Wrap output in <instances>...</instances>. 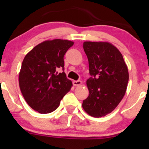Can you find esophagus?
Wrapping results in <instances>:
<instances>
[{
	"mask_svg": "<svg viewBox=\"0 0 149 149\" xmlns=\"http://www.w3.org/2000/svg\"><path fill=\"white\" fill-rule=\"evenodd\" d=\"M73 83L74 86H79V85L82 84V82L80 81V80H74V81L73 82Z\"/></svg>",
	"mask_w": 149,
	"mask_h": 149,
	"instance_id": "34e87169",
	"label": "esophagus"
}]
</instances>
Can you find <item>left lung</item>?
I'll use <instances>...</instances> for the list:
<instances>
[{
    "label": "left lung",
    "mask_w": 149,
    "mask_h": 149,
    "mask_svg": "<svg viewBox=\"0 0 149 149\" xmlns=\"http://www.w3.org/2000/svg\"><path fill=\"white\" fill-rule=\"evenodd\" d=\"M91 77L87 80L89 96L83 102L85 111L95 118L111 113L123 98L129 73L122 54L107 42H83Z\"/></svg>",
    "instance_id": "left-lung-1"
}]
</instances>
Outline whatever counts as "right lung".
<instances>
[{
	"instance_id": "right-lung-1",
	"label": "right lung",
	"mask_w": 149,
	"mask_h": 149,
	"mask_svg": "<svg viewBox=\"0 0 149 149\" xmlns=\"http://www.w3.org/2000/svg\"><path fill=\"white\" fill-rule=\"evenodd\" d=\"M73 43L61 39L45 40L34 47L22 61L20 90L27 104L40 113L56 110L72 87L64 71V56ZM59 68L63 72L58 73Z\"/></svg>"
}]
</instances>
